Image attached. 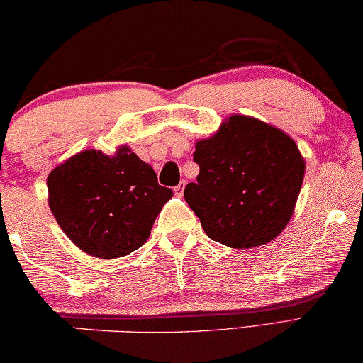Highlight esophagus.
Segmentation results:
<instances>
[{
  "label": "esophagus",
  "mask_w": 363,
  "mask_h": 363,
  "mask_svg": "<svg viewBox=\"0 0 363 363\" xmlns=\"http://www.w3.org/2000/svg\"><path fill=\"white\" fill-rule=\"evenodd\" d=\"M184 187H186V181H181L179 184H177V186L174 187V194L177 197H182V194H184Z\"/></svg>",
  "instance_id": "obj_1"
}]
</instances>
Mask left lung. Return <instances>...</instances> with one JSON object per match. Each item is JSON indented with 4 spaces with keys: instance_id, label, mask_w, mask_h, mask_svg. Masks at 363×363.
Instances as JSON below:
<instances>
[{
    "instance_id": "1",
    "label": "left lung",
    "mask_w": 363,
    "mask_h": 363,
    "mask_svg": "<svg viewBox=\"0 0 363 363\" xmlns=\"http://www.w3.org/2000/svg\"><path fill=\"white\" fill-rule=\"evenodd\" d=\"M200 172L184 199L208 238L247 250L282 233L294 215L305 160L282 130L247 116H231L213 137L199 140Z\"/></svg>"
}]
</instances>
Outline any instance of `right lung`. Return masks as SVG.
<instances>
[{
    "instance_id": "add662e5",
    "label": "right lung",
    "mask_w": 363,
    "mask_h": 363,
    "mask_svg": "<svg viewBox=\"0 0 363 363\" xmlns=\"http://www.w3.org/2000/svg\"><path fill=\"white\" fill-rule=\"evenodd\" d=\"M48 207L63 233L94 257L127 256L147 242L156 216L172 197L153 167L128 147L116 155L84 150L47 177Z\"/></svg>"
}]
</instances>
